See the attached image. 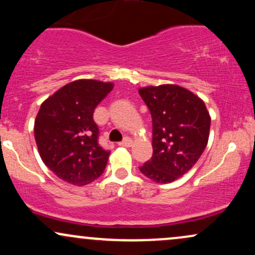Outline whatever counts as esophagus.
Here are the masks:
<instances>
[{
  "instance_id": "34e87169",
  "label": "esophagus",
  "mask_w": 255,
  "mask_h": 255,
  "mask_svg": "<svg viewBox=\"0 0 255 255\" xmlns=\"http://www.w3.org/2000/svg\"><path fill=\"white\" fill-rule=\"evenodd\" d=\"M119 145L120 146H124V147H129V146L131 145V139H130V137L126 136L125 139L122 140V141L119 142Z\"/></svg>"
}]
</instances>
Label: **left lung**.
Wrapping results in <instances>:
<instances>
[{"label":"left lung","mask_w":255,"mask_h":255,"mask_svg":"<svg viewBox=\"0 0 255 255\" xmlns=\"http://www.w3.org/2000/svg\"><path fill=\"white\" fill-rule=\"evenodd\" d=\"M139 95L151 113L153 147L151 159L139 169L154 182H172L191 170L206 148L210 114L198 96L177 85L144 87Z\"/></svg>","instance_id":"obj_1"}]
</instances>
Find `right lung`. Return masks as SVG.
I'll return each mask as SVG.
<instances>
[{"instance_id":"1","label":"right lung","mask_w":255,"mask_h":255,"mask_svg":"<svg viewBox=\"0 0 255 255\" xmlns=\"http://www.w3.org/2000/svg\"><path fill=\"white\" fill-rule=\"evenodd\" d=\"M114 84L73 81L43 102L34 121V139L44 164L71 184L84 186L103 174L110 151L98 142L96 107Z\"/></svg>"}]
</instances>
